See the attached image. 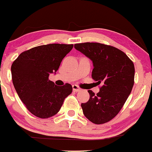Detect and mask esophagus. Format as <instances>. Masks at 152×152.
Returning a JSON list of instances; mask_svg holds the SVG:
<instances>
[{"mask_svg":"<svg viewBox=\"0 0 152 152\" xmlns=\"http://www.w3.org/2000/svg\"><path fill=\"white\" fill-rule=\"evenodd\" d=\"M72 88H73V91H75V92H78V91H80L81 90L80 88L77 85H73L72 86Z\"/></svg>","mask_w":152,"mask_h":152,"instance_id":"1","label":"esophagus"}]
</instances>
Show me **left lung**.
I'll return each mask as SVG.
<instances>
[{
    "mask_svg": "<svg viewBox=\"0 0 152 152\" xmlns=\"http://www.w3.org/2000/svg\"><path fill=\"white\" fill-rule=\"evenodd\" d=\"M75 48L93 62L91 77L102 83L95 94L88 90V101L82 103L83 112L92 123L108 122L119 113L132 91L134 66L129 58L118 48L96 42L75 44Z\"/></svg>",
    "mask_w": 152,
    "mask_h": 152,
    "instance_id": "obj_1",
    "label": "left lung"
}]
</instances>
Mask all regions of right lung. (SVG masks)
<instances>
[{
	"label": "right lung",
	"instance_id": "1",
	"mask_svg": "<svg viewBox=\"0 0 152 152\" xmlns=\"http://www.w3.org/2000/svg\"><path fill=\"white\" fill-rule=\"evenodd\" d=\"M72 48L73 45L64 44L35 47L20 54L12 64L13 85L20 99L33 115L41 118L53 116L72 91L70 84L58 86L49 80L50 75L57 72Z\"/></svg>",
	"mask_w": 152,
	"mask_h": 152
}]
</instances>
